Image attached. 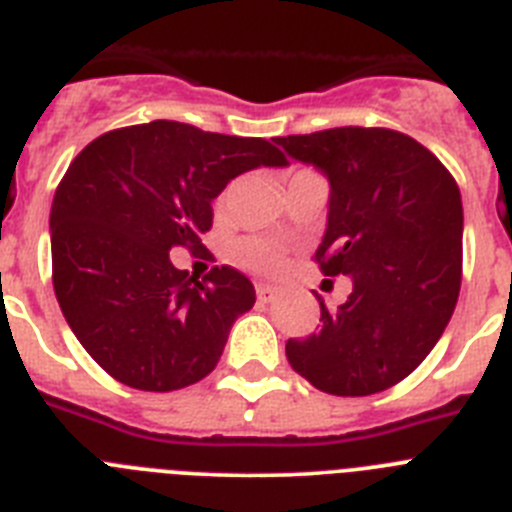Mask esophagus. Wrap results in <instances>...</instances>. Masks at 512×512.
<instances>
[{
  "label": "esophagus",
  "instance_id": "esophagus-1",
  "mask_svg": "<svg viewBox=\"0 0 512 512\" xmlns=\"http://www.w3.org/2000/svg\"><path fill=\"white\" fill-rule=\"evenodd\" d=\"M279 289L271 287V284H256V297H259L261 302H271L274 297H277Z\"/></svg>",
  "mask_w": 512,
  "mask_h": 512
}]
</instances>
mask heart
Segmentation results:
<instances>
[{
  "instance_id": "heart-1",
  "label": "heart",
  "mask_w": 512,
  "mask_h": 512,
  "mask_svg": "<svg viewBox=\"0 0 512 512\" xmlns=\"http://www.w3.org/2000/svg\"><path fill=\"white\" fill-rule=\"evenodd\" d=\"M233 256L238 264L248 266L253 271H261V274L277 271L284 261L282 248L274 246L271 241H264V238H243V241L233 246Z\"/></svg>"
}]
</instances>
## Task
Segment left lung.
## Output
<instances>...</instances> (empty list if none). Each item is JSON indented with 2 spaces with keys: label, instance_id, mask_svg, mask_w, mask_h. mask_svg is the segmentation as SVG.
Here are the masks:
<instances>
[{
  "label": "left lung",
  "instance_id": "obj_1",
  "mask_svg": "<svg viewBox=\"0 0 512 512\" xmlns=\"http://www.w3.org/2000/svg\"><path fill=\"white\" fill-rule=\"evenodd\" d=\"M277 143L328 179L315 261L354 284L338 310L318 297L323 325L305 341L289 338V364L328 395L387 390L431 354L459 300V187L428 148L397 130L330 128Z\"/></svg>",
  "mask_w": 512,
  "mask_h": 512
}]
</instances>
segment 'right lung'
Segmentation results:
<instances>
[{
	"label": "right lung",
	"mask_w": 512,
	"mask_h": 512,
	"mask_svg": "<svg viewBox=\"0 0 512 512\" xmlns=\"http://www.w3.org/2000/svg\"><path fill=\"white\" fill-rule=\"evenodd\" d=\"M259 166L287 158L264 138L174 120L104 133L71 161L51 207L53 289L74 336L117 382L171 392L215 369L256 302L253 284L230 266L194 282L169 251L200 253L212 200Z\"/></svg>",
	"instance_id": "right-lung-1"
}]
</instances>
